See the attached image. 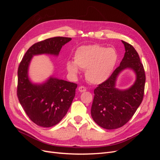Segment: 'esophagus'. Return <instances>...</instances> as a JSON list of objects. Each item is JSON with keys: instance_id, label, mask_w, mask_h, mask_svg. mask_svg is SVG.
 I'll return each instance as SVG.
<instances>
[{"instance_id": "esophagus-1", "label": "esophagus", "mask_w": 160, "mask_h": 160, "mask_svg": "<svg viewBox=\"0 0 160 160\" xmlns=\"http://www.w3.org/2000/svg\"><path fill=\"white\" fill-rule=\"evenodd\" d=\"M78 90L80 92H85V91H86L87 89H86V88H85V87H83V86H80L79 89H78Z\"/></svg>"}]
</instances>
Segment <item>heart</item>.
<instances>
[{"mask_svg": "<svg viewBox=\"0 0 160 160\" xmlns=\"http://www.w3.org/2000/svg\"><path fill=\"white\" fill-rule=\"evenodd\" d=\"M73 58L74 62L69 61L66 64L69 73L76 75L78 68L85 69L87 80L91 83L100 84L107 80L113 72L118 62V54L113 47L95 44L79 47Z\"/></svg>", "mask_w": 160, "mask_h": 160, "instance_id": "b5f03b06", "label": "heart"}]
</instances>
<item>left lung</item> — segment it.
Listing matches in <instances>:
<instances>
[{
	"mask_svg": "<svg viewBox=\"0 0 160 160\" xmlns=\"http://www.w3.org/2000/svg\"><path fill=\"white\" fill-rule=\"evenodd\" d=\"M125 52L120 65L103 83L94 90L91 113L94 122L100 127L114 129L123 126L133 117L142 103L144 95L146 74L138 52L129 43L122 41ZM125 68H131L137 74V80L125 90L115 88L118 75Z\"/></svg>",
	"mask_w": 160,
	"mask_h": 160,
	"instance_id": "1",
	"label": "left lung"
}]
</instances>
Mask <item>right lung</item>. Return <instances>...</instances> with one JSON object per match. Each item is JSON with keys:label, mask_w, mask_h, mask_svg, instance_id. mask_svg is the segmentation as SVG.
<instances>
[{"label": "right lung", "mask_w": 160, "mask_h": 160, "mask_svg": "<svg viewBox=\"0 0 160 160\" xmlns=\"http://www.w3.org/2000/svg\"><path fill=\"white\" fill-rule=\"evenodd\" d=\"M71 40L69 37H56L35 43L27 50L18 66V101L28 117L39 126L49 128L61 122L75 98L77 85L52 77L44 83H32L28 77V65L33 55L57 56L62 47Z\"/></svg>", "instance_id": "right-lung-1"}]
</instances>
